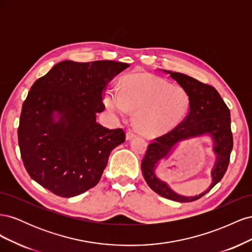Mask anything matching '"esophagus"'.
I'll return each instance as SVG.
<instances>
[{"instance_id": "obj_1", "label": "esophagus", "mask_w": 252, "mask_h": 252, "mask_svg": "<svg viewBox=\"0 0 252 252\" xmlns=\"http://www.w3.org/2000/svg\"><path fill=\"white\" fill-rule=\"evenodd\" d=\"M135 136H136V134H135L133 131H131V130H128V131L126 132V139H127V140H131V139L135 138Z\"/></svg>"}]
</instances>
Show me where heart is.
<instances>
[{"label":"heart","mask_w":252,"mask_h":252,"mask_svg":"<svg viewBox=\"0 0 252 252\" xmlns=\"http://www.w3.org/2000/svg\"><path fill=\"white\" fill-rule=\"evenodd\" d=\"M104 102L109 111L126 117L134 110V123L146 134L170 131L185 119L190 96L185 89L151 74L134 73L122 84L120 90H107Z\"/></svg>","instance_id":"obj_1"}]
</instances>
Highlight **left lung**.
<instances>
[{"label": "left lung", "instance_id": "1", "mask_svg": "<svg viewBox=\"0 0 252 252\" xmlns=\"http://www.w3.org/2000/svg\"><path fill=\"white\" fill-rule=\"evenodd\" d=\"M164 71L169 73L170 78L187 91L190 96V108L182 123L148 145L141 168L148 186L158 194L175 202H193L215 187L222 180L228 168L233 146L230 111L215 87L186 74L168 70ZM202 135L211 136L214 142V152L217 156L215 166L212 171V185L199 196L184 197L178 195L166 183L156 177V166L161 159L169 156L175 144L182 140Z\"/></svg>", "mask_w": 252, "mask_h": 252}]
</instances>
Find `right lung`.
I'll list each match as a JSON object with an SVG mask.
<instances>
[{
  "label": "right lung",
  "instance_id": "right-lung-1",
  "mask_svg": "<svg viewBox=\"0 0 252 252\" xmlns=\"http://www.w3.org/2000/svg\"><path fill=\"white\" fill-rule=\"evenodd\" d=\"M129 67L114 61H63L37 79L23 103L18 128L21 157L30 178L71 197L100 181L110 152L125 142L123 129L96 122L107 84Z\"/></svg>",
  "mask_w": 252,
  "mask_h": 252
}]
</instances>
